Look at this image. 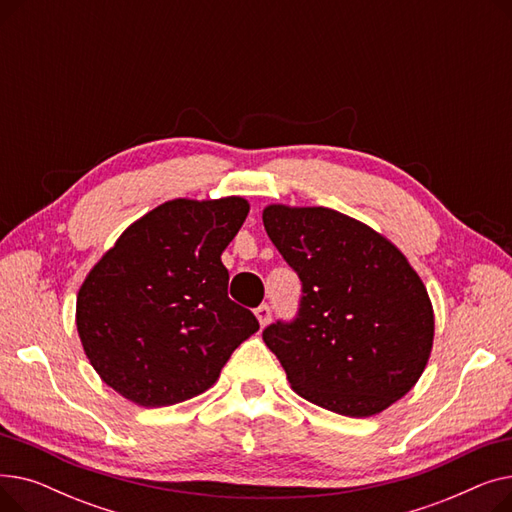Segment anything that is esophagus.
Masks as SVG:
<instances>
[{
    "label": "esophagus",
    "mask_w": 512,
    "mask_h": 512,
    "mask_svg": "<svg viewBox=\"0 0 512 512\" xmlns=\"http://www.w3.org/2000/svg\"><path fill=\"white\" fill-rule=\"evenodd\" d=\"M255 315H257L261 326H267V324H270V319H272V307L270 305H259L255 309Z\"/></svg>",
    "instance_id": "34e87169"
}]
</instances>
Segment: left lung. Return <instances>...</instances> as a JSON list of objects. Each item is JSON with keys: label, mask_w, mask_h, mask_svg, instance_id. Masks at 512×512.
<instances>
[{"label": "left lung", "mask_w": 512, "mask_h": 512, "mask_svg": "<svg viewBox=\"0 0 512 512\" xmlns=\"http://www.w3.org/2000/svg\"><path fill=\"white\" fill-rule=\"evenodd\" d=\"M263 226L303 282L297 317L263 330L292 390L346 417L394 405L434 344L432 301L407 257L328 207L267 205Z\"/></svg>", "instance_id": "1"}]
</instances>
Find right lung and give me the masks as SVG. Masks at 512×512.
<instances>
[{
	"instance_id": "right-lung-1",
	"label": "right lung",
	"mask_w": 512,
	"mask_h": 512,
	"mask_svg": "<svg viewBox=\"0 0 512 512\" xmlns=\"http://www.w3.org/2000/svg\"><path fill=\"white\" fill-rule=\"evenodd\" d=\"M242 197L174 199L130 224L76 297V330L99 378L139 407L211 388L259 330L230 301L222 253L247 220Z\"/></svg>"
}]
</instances>
